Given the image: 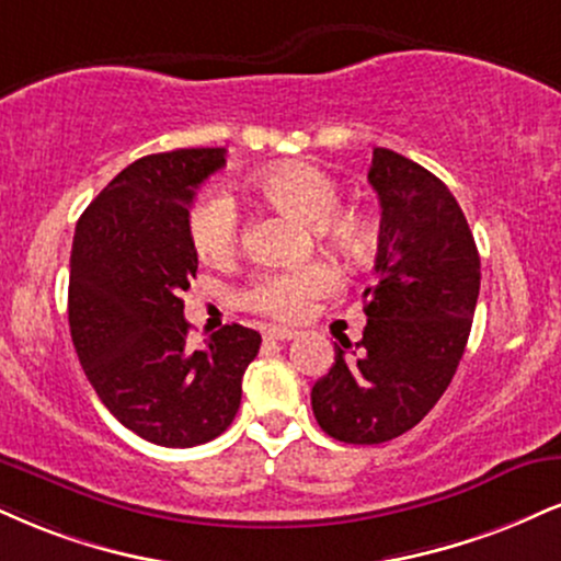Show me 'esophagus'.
<instances>
[{
    "instance_id": "esophagus-1",
    "label": "esophagus",
    "mask_w": 561,
    "mask_h": 561,
    "mask_svg": "<svg viewBox=\"0 0 561 561\" xmlns=\"http://www.w3.org/2000/svg\"><path fill=\"white\" fill-rule=\"evenodd\" d=\"M298 336L295 329H287V327H268L266 332H263V340H272V342H289Z\"/></svg>"
}]
</instances>
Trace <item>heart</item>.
<instances>
[{"label": "heart", "instance_id": "obj_1", "mask_svg": "<svg viewBox=\"0 0 561 561\" xmlns=\"http://www.w3.org/2000/svg\"><path fill=\"white\" fill-rule=\"evenodd\" d=\"M253 187L268 204L282 208L313 229L321 245L345 259H360L374 242V227L357 208H336L342 187L332 174L306 161H285L253 178ZM187 238L193 251L211 266H225L238 255L240 214L225 191L211 187L195 201L187 216ZM340 287V276L329 263L306 268L263 272L242 289V306L276 321L302 319L319 298Z\"/></svg>", "mask_w": 561, "mask_h": 561}]
</instances>
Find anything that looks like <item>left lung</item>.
I'll list each match as a JSON object with an SVG mask.
<instances>
[{
  "mask_svg": "<svg viewBox=\"0 0 561 561\" xmlns=\"http://www.w3.org/2000/svg\"><path fill=\"white\" fill-rule=\"evenodd\" d=\"M368 182L381 204L376 282L363 340L334 345L310 404L336 442L402 436L438 402L460 366L481 289V259L460 204L436 174L374 148Z\"/></svg>",
  "mask_w": 561,
  "mask_h": 561,
  "instance_id": "left-lung-1",
  "label": "left lung"
}]
</instances>
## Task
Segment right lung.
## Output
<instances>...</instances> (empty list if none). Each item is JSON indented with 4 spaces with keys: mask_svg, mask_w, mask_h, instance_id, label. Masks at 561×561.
<instances>
[{
    "mask_svg": "<svg viewBox=\"0 0 561 561\" xmlns=\"http://www.w3.org/2000/svg\"><path fill=\"white\" fill-rule=\"evenodd\" d=\"M225 148H180L133 161L78 219L67 316L88 381L146 442L195 447L234 421L261 334L229 323L187 347L185 302L198 253L187 238L195 187Z\"/></svg>",
    "mask_w": 561,
    "mask_h": 561,
    "instance_id": "obj_1",
    "label": "right lung"
}]
</instances>
